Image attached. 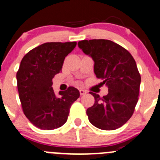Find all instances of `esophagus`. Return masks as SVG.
Wrapping results in <instances>:
<instances>
[{
    "mask_svg": "<svg viewBox=\"0 0 160 160\" xmlns=\"http://www.w3.org/2000/svg\"><path fill=\"white\" fill-rule=\"evenodd\" d=\"M79 93H80V95H85L86 93V91L84 90H79Z\"/></svg>",
    "mask_w": 160,
    "mask_h": 160,
    "instance_id": "esophagus-1",
    "label": "esophagus"
}]
</instances>
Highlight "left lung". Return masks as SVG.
I'll return each instance as SVG.
<instances>
[{
    "mask_svg": "<svg viewBox=\"0 0 160 160\" xmlns=\"http://www.w3.org/2000/svg\"><path fill=\"white\" fill-rule=\"evenodd\" d=\"M79 48L94 61V73L108 94L94 97L93 106L86 110L89 121L102 130H115L131 118L138 102L141 77L136 61L125 48L108 39L79 41Z\"/></svg>",
    "mask_w": 160,
    "mask_h": 160,
    "instance_id": "1",
    "label": "left lung"
}]
</instances>
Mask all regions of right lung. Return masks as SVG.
Instances as JSON below:
<instances>
[{
  "label": "right lung",
  "instance_id": "right-lung-1",
  "mask_svg": "<svg viewBox=\"0 0 160 160\" xmlns=\"http://www.w3.org/2000/svg\"><path fill=\"white\" fill-rule=\"evenodd\" d=\"M76 42L45 43L31 50L20 62L17 73V88L23 113L33 125L52 130L67 121L70 106L80 96L73 86L59 91L51 87L52 78L62 70L65 57Z\"/></svg>",
  "mask_w": 160,
  "mask_h": 160
}]
</instances>
